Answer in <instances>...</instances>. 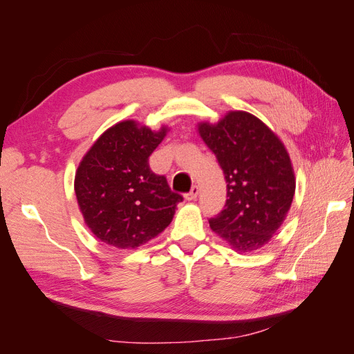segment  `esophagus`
Instances as JSON below:
<instances>
[{
	"mask_svg": "<svg viewBox=\"0 0 354 354\" xmlns=\"http://www.w3.org/2000/svg\"><path fill=\"white\" fill-rule=\"evenodd\" d=\"M198 195H199V187H198V186H194V187L190 189L189 194L185 195V198H186L187 201H195V199L198 198Z\"/></svg>",
	"mask_w": 354,
	"mask_h": 354,
	"instance_id": "34e87169",
	"label": "esophagus"
}]
</instances>
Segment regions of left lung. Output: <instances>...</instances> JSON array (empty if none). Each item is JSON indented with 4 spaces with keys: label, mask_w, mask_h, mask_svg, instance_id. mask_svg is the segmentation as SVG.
Instances as JSON below:
<instances>
[{
    "label": "left lung",
    "mask_w": 354,
    "mask_h": 354,
    "mask_svg": "<svg viewBox=\"0 0 354 354\" xmlns=\"http://www.w3.org/2000/svg\"><path fill=\"white\" fill-rule=\"evenodd\" d=\"M227 183L226 205L209 227L238 252L259 250L272 239L291 208L295 177L277 136L248 112H229L217 124H199Z\"/></svg>",
    "instance_id": "8db88e82"
}]
</instances>
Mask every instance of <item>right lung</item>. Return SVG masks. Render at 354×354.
Instances as JSON below:
<instances>
[{
  "mask_svg": "<svg viewBox=\"0 0 354 354\" xmlns=\"http://www.w3.org/2000/svg\"><path fill=\"white\" fill-rule=\"evenodd\" d=\"M165 134V127L153 133L124 121L104 131L82 158L75 194L85 223L102 242L136 248L173 220L183 196L149 167V156Z\"/></svg>",
  "mask_w": 354,
  "mask_h": 354,
  "instance_id": "add662e5",
  "label": "right lung"
}]
</instances>
